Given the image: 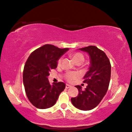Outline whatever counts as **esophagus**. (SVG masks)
<instances>
[{"label": "esophagus", "mask_w": 132, "mask_h": 132, "mask_svg": "<svg viewBox=\"0 0 132 132\" xmlns=\"http://www.w3.org/2000/svg\"><path fill=\"white\" fill-rule=\"evenodd\" d=\"M72 86L69 85V84H66V88H71Z\"/></svg>", "instance_id": "34e87169"}]
</instances>
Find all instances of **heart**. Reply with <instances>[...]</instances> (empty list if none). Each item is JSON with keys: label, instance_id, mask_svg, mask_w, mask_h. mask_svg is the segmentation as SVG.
Instances as JSON below:
<instances>
[{"label": "heart", "instance_id": "heart-1", "mask_svg": "<svg viewBox=\"0 0 132 132\" xmlns=\"http://www.w3.org/2000/svg\"><path fill=\"white\" fill-rule=\"evenodd\" d=\"M72 56L73 57V60L75 62H77L78 61H81V62H83V61L84 60V56L82 53H75L72 54ZM61 62H62V59H59L57 62L58 65H60L61 64ZM78 76V75L77 73L70 72L66 75V78L69 81H72L73 80L77 78Z\"/></svg>", "mask_w": 132, "mask_h": 132}]
</instances>
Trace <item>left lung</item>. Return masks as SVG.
I'll list each match as a JSON object with an SVG mask.
<instances>
[{
  "label": "left lung",
  "mask_w": 132,
  "mask_h": 132,
  "mask_svg": "<svg viewBox=\"0 0 132 132\" xmlns=\"http://www.w3.org/2000/svg\"><path fill=\"white\" fill-rule=\"evenodd\" d=\"M79 50L89 55V70L84 77V82L88 85L84 90L79 85L75 86L79 94L71 98V102L77 109L87 111L97 107L107 92L111 77V64L105 53L97 47L90 46Z\"/></svg>",
  "instance_id": "1"
}]
</instances>
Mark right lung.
<instances>
[{
    "mask_svg": "<svg viewBox=\"0 0 132 132\" xmlns=\"http://www.w3.org/2000/svg\"><path fill=\"white\" fill-rule=\"evenodd\" d=\"M69 50L46 44L29 55L23 71V82L29 101L37 109H46L56 104L65 84L59 82L50 85L47 76L56 69L57 60Z\"/></svg>",
    "mask_w": 132,
    "mask_h": 132,
    "instance_id": "obj_1",
    "label": "right lung"
}]
</instances>
